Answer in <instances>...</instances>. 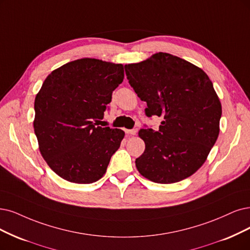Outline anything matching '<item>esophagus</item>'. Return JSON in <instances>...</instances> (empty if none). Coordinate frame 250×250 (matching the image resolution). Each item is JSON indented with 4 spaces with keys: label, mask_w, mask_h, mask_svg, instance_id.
I'll use <instances>...</instances> for the list:
<instances>
[{
    "label": "esophagus",
    "mask_w": 250,
    "mask_h": 250,
    "mask_svg": "<svg viewBox=\"0 0 250 250\" xmlns=\"http://www.w3.org/2000/svg\"><path fill=\"white\" fill-rule=\"evenodd\" d=\"M125 132L128 135H131V136H135L136 133H137V130H135V128H134V130H125Z\"/></svg>",
    "instance_id": "obj_1"
}]
</instances>
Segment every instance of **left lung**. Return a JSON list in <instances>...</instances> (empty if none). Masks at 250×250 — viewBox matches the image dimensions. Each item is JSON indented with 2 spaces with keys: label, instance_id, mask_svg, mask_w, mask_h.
I'll use <instances>...</instances> for the list:
<instances>
[{
  "label": "left lung",
  "instance_id": "left-lung-1",
  "mask_svg": "<svg viewBox=\"0 0 250 250\" xmlns=\"http://www.w3.org/2000/svg\"><path fill=\"white\" fill-rule=\"evenodd\" d=\"M128 83L147 103L146 115L163 117L159 131L141 128L143 154L137 170L156 183H174L196 173L217 140L221 104L207 74L170 53L125 66Z\"/></svg>",
  "mask_w": 250,
  "mask_h": 250
}]
</instances>
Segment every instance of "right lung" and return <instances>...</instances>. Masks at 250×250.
I'll list each match as a JSON object with an SVG mask.
<instances>
[{"label":"right lung","instance_id":"add662e5","mask_svg":"<svg viewBox=\"0 0 250 250\" xmlns=\"http://www.w3.org/2000/svg\"><path fill=\"white\" fill-rule=\"evenodd\" d=\"M124 77V64L84 58L44 80L35 99L34 130L43 159L62 179L87 184L106 173L125 132L97 125Z\"/></svg>","mask_w":250,"mask_h":250}]
</instances>
